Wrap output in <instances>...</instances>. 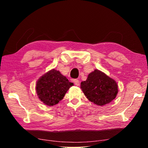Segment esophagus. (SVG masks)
<instances>
[{
	"label": "esophagus",
	"mask_w": 148,
	"mask_h": 148,
	"mask_svg": "<svg viewBox=\"0 0 148 148\" xmlns=\"http://www.w3.org/2000/svg\"><path fill=\"white\" fill-rule=\"evenodd\" d=\"M73 82H74V84L76 85V86H78L79 85V80H78V79H74V80H73Z\"/></svg>",
	"instance_id": "1"
}]
</instances>
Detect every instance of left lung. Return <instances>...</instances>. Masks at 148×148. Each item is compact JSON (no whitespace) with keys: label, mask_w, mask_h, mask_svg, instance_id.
<instances>
[{"label":"left lung","mask_w":148,"mask_h":148,"mask_svg":"<svg viewBox=\"0 0 148 148\" xmlns=\"http://www.w3.org/2000/svg\"><path fill=\"white\" fill-rule=\"evenodd\" d=\"M81 89L89 101L99 106L111 102L118 92L116 82L99 70L91 72L86 81L82 82Z\"/></svg>","instance_id":"obj_1"}]
</instances>
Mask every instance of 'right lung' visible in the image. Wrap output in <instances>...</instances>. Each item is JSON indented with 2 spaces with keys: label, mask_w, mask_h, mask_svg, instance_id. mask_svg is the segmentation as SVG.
Instances as JSON below:
<instances>
[{
  "label": "right lung",
  "mask_w": 148,
  "mask_h": 148,
  "mask_svg": "<svg viewBox=\"0 0 148 148\" xmlns=\"http://www.w3.org/2000/svg\"><path fill=\"white\" fill-rule=\"evenodd\" d=\"M73 83L55 69L41 76L36 82V91L38 98L47 106L58 104Z\"/></svg>",
  "instance_id": "right-lung-1"
}]
</instances>
